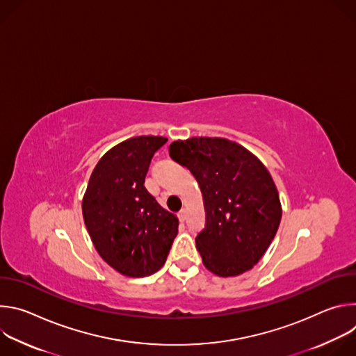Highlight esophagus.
<instances>
[{"instance_id": "obj_1", "label": "esophagus", "mask_w": 356, "mask_h": 356, "mask_svg": "<svg viewBox=\"0 0 356 356\" xmlns=\"http://www.w3.org/2000/svg\"><path fill=\"white\" fill-rule=\"evenodd\" d=\"M177 217H179V220H180V221H184V220H186V217H187V211H186V209H181V210L179 211Z\"/></svg>"}]
</instances>
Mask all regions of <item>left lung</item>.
I'll return each instance as SVG.
<instances>
[{
    "instance_id": "left-lung-1",
    "label": "left lung",
    "mask_w": 356,
    "mask_h": 356,
    "mask_svg": "<svg viewBox=\"0 0 356 356\" xmlns=\"http://www.w3.org/2000/svg\"><path fill=\"white\" fill-rule=\"evenodd\" d=\"M170 158L195 177L206 227L195 236L204 266L221 277L257 265L273 241L282 206L275 181L248 149L225 138H190L169 146Z\"/></svg>"
}]
</instances>
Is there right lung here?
Instances as JSON below:
<instances>
[{"mask_svg":"<svg viewBox=\"0 0 356 356\" xmlns=\"http://www.w3.org/2000/svg\"><path fill=\"white\" fill-rule=\"evenodd\" d=\"M163 136L127 139L99 159L83 198V218L91 241L111 268L129 277L158 272L177 235L179 220L145 187Z\"/></svg>","mask_w":356,"mask_h":356,"instance_id":"right-lung-1","label":"right lung"}]
</instances>
